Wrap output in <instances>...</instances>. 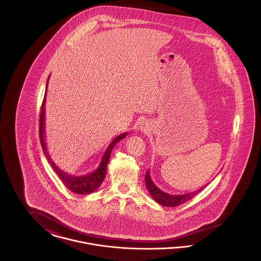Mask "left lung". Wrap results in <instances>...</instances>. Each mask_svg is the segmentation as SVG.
Masks as SVG:
<instances>
[{"label":"left lung","instance_id":"left-lung-1","mask_svg":"<svg viewBox=\"0 0 261 261\" xmlns=\"http://www.w3.org/2000/svg\"><path fill=\"white\" fill-rule=\"evenodd\" d=\"M145 182L147 188L149 190V194L151 195L152 199H154L158 203L162 204L163 206H168V207H174V206H178L184 202H186L188 200L193 199L196 195H198L199 192H201L206 186L201 187L199 190L192 192V193H188L185 195H169L166 194L164 192H162V190H160L158 187L154 185V183L151 181L150 176H149V171L148 170L146 173L145 177ZM208 185V184H206Z\"/></svg>","mask_w":261,"mask_h":261}]
</instances>
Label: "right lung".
<instances>
[{
    "mask_svg": "<svg viewBox=\"0 0 261 261\" xmlns=\"http://www.w3.org/2000/svg\"><path fill=\"white\" fill-rule=\"evenodd\" d=\"M49 80V78H48ZM47 86H48V82H47ZM45 99H46V95L43 99L42 106H41V112H40V125H39V138H40V142H41V146L42 149L44 150V153L46 155V158L48 159V161L50 162L53 169L55 170V172L58 174V176L61 178L62 183L64 184V186L66 187L69 191L73 192L75 194H79V195H87V194H91L94 191H96L99 185L101 184V182L103 181L105 177H106V171H107V165L109 160L111 158V152H112L113 147L115 146V144L117 142H119L120 140H122L125 136H127V133L121 134L119 136L116 137L111 145L109 146V148L106 150L100 164L98 167V169L93 172V173L88 174L85 176H72L70 174L65 173L63 172L61 169L58 168V166L51 162L50 156L47 151V147L45 145V137H44V120H45Z\"/></svg>",
    "mask_w": 261,
    "mask_h": 261,
    "instance_id": "add662e5",
    "label": "right lung"
}]
</instances>
